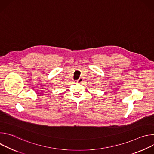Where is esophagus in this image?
<instances>
[{
	"instance_id": "esophagus-1",
	"label": "esophagus",
	"mask_w": 154,
	"mask_h": 154,
	"mask_svg": "<svg viewBox=\"0 0 154 154\" xmlns=\"http://www.w3.org/2000/svg\"><path fill=\"white\" fill-rule=\"evenodd\" d=\"M83 79H82V78H79V79H78V80H77V83H82V82H83Z\"/></svg>"
}]
</instances>
